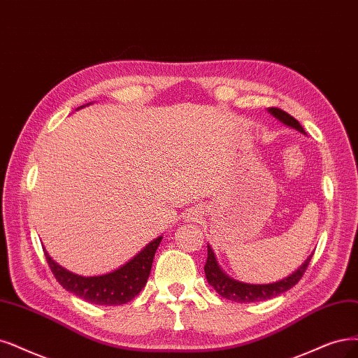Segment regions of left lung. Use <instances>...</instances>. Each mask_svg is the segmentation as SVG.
<instances>
[{"mask_svg": "<svg viewBox=\"0 0 358 358\" xmlns=\"http://www.w3.org/2000/svg\"><path fill=\"white\" fill-rule=\"evenodd\" d=\"M268 112L273 116H275L277 119H280L283 124L292 127L306 134V131H303V128L301 127V124L296 121V119L294 116H290L289 113H286L285 110H282L279 108H271V109H268ZM311 257L313 255H310L308 259L303 262L294 274L287 275L286 279H283L280 282L270 283V285H248V283H242V282H236V280L230 279L227 274H224L218 266L213 249H210V246H208V259L205 264V275H206L208 283L213 286L215 289V292L220 294L222 298H227L234 302L266 301V299H271L280 294H285L286 290L294 287L302 279L303 273L307 271Z\"/></svg>", "mask_w": 358, "mask_h": 358, "instance_id": "1", "label": "left lung"}]
</instances>
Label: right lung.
<instances>
[{
  "label": "right lung",
  "instance_id": "1",
  "mask_svg": "<svg viewBox=\"0 0 358 358\" xmlns=\"http://www.w3.org/2000/svg\"><path fill=\"white\" fill-rule=\"evenodd\" d=\"M161 241L162 236L150 242L124 267L97 277H83L69 273L57 266L47 252L45 259L56 280L76 296L91 303H99V306H122L136 298L144 285L148 283L153 257Z\"/></svg>",
  "mask_w": 358,
  "mask_h": 358
}]
</instances>
